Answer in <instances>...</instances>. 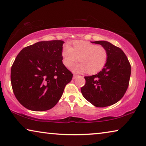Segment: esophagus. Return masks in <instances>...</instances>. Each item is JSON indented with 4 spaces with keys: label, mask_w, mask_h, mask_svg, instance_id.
Wrapping results in <instances>:
<instances>
[{
    "label": "esophagus",
    "mask_w": 146,
    "mask_h": 146,
    "mask_svg": "<svg viewBox=\"0 0 146 146\" xmlns=\"http://www.w3.org/2000/svg\"><path fill=\"white\" fill-rule=\"evenodd\" d=\"M77 77V74H73V79H74V78H75Z\"/></svg>",
    "instance_id": "34e87169"
}]
</instances>
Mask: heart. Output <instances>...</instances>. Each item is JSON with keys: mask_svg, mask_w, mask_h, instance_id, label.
<instances>
[{"mask_svg": "<svg viewBox=\"0 0 146 146\" xmlns=\"http://www.w3.org/2000/svg\"><path fill=\"white\" fill-rule=\"evenodd\" d=\"M62 62L69 67L75 60L78 61L71 68L77 72L93 75L102 70L107 62L108 52L102 45L84 41H75L72 46H65L62 51Z\"/></svg>", "mask_w": 146, "mask_h": 146, "instance_id": "heart-1", "label": "heart"}]
</instances>
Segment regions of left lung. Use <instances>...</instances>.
Instances as JSON below:
<instances>
[{
  "instance_id": "8db88e82",
  "label": "left lung",
  "mask_w": 146,
  "mask_h": 146,
  "mask_svg": "<svg viewBox=\"0 0 146 146\" xmlns=\"http://www.w3.org/2000/svg\"><path fill=\"white\" fill-rule=\"evenodd\" d=\"M101 45L108 50L105 66L96 75L84 77L86 83L81 88L84 98L97 107L114 105L123 98L128 88L131 67L121 48L106 41L92 42Z\"/></svg>"
}]
</instances>
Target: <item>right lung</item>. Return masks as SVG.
I'll use <instances>...</instances> for the list:
<instances>
[{"label": "right lung", "mask_w": 146, "mask_h": 146, "mask_svg": "<svg viewBox=\"0 0 146 146\" xmlns=\"http://www.w3.org/2000/svg\"><path fill=\"white\" fill-rule=\"evenodd\" d=\"M64 41H40L25 47L11 68V83L18 101L29 110L44 111L56 105L73 74L62 62Z\"/></svg>", "instance_id": "add662e5"}]
</instances>
